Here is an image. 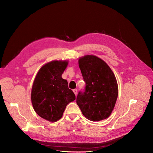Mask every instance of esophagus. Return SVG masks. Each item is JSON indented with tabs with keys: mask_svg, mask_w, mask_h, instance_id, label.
<instances>
[{
	"mask_svg": "<svg viewBox=\"0 0 153 153\" xmlns=\"http://www.w3.org/2000/svg\"><path fill=\"white\" fill-rule=\"evenodd\" d=\"M73 92L74 93V94H75L76 96L77 94V89H74V90H73Z\"/></svg>",
	"mask_w": 153,
	"mask_h": 153,
	"instance_id": "34e87169",
	"label": "esophagus"
}]
</instances>
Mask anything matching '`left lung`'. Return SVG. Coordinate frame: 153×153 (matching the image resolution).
Wrapping results in <instances>:
<instances>
[{
    "label": "left lung",
    "instance_id": "1",
    "mask_svg": "<svg viewBox=\"0 0 153 153\" xmlns=\"http://www.w3.org/2000/svg\"><path fill=\"white\" fill-rule=\"evenodd\" d=\"M79 66L86 86L85 90L78 93L77 105L88 120L106 119L114 109L118 95L114 73L104 61L93 55L81 58Z\"/></svg>",
    "mask_w": 153,
    "mask_h": 153
}]
</instances>
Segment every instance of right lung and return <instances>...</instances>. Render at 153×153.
<instances>
[{
	"label": "right lung",
	"mask_w": 153,
	"mask_h": 153,
	"mask_svg": "<svg viewBox=\"0 0 153 153\" xmlns=\"http://www.w3.org/2000/svg\"><path fill=\"white\" fill-rule=\"evenodd\" d=\"M68 62L53 61L42 66L33 81L31 100L34 110L43 119L55 122L62 117L65 107L76 99L62 77Z\"/></svg>",
	"instance_id": "add662e5"
}]
</instances>
